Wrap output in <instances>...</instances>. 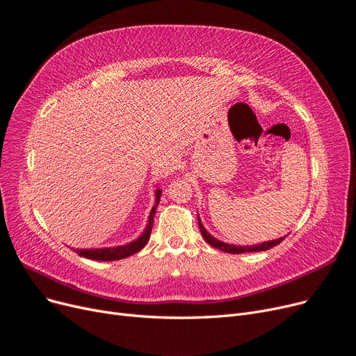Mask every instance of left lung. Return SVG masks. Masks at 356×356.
Segmentation results:
<instances>
[{
	"label": "left lung",
	"instance_id": "left-lung-1",
	"mask_svg": "<svg viewBox=\"0 0 356 356\" xmlns=\"http://www.w3.org/2000/svg\"><path fill=\"white\" fill-rule=\"evenodd\" d=\"M198 226H200V230L204 236V239L217 249H220V251H225V252H229V254H243V252H259V251H267V249L273 248V246H277L280 242H283L284 238H280V239H275V241H270V242H264L261 245H255V246H236V245H229V243H222L220 241H217L216 238H213L211 234H209L205 227L202 226V222L198 217Z\"/></svg>",
	"mask_w": 356,
	"mask_h": 356
}]
</instances>
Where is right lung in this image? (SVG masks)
<instances>
[{"instance_id": "add662e5", "label": "right lung", "mask_w": 356, "mask_h": 356, "mask_svg": "<svg viewBox=\"0 0 356 356\" xmlns=\"http://www.w3.org/2000/svg\"><path fill=\"white\" fill-rule=\"evenodd\" d=\"M160 196H161V191L156 189L155 192V205L151 209L149 214V220H148V226L147 229L143 230V233L139 236V238L134 242H130L127 245L123 246H115V248H102V249H76V252L89 258V259H97V261H115V259H123L126 257L134 255L136 252H139L140 249L147 245V242L149 241L151 236V230H152V222H154V216H155V209L160 204Z\"/></svg>"}]
</instances>
